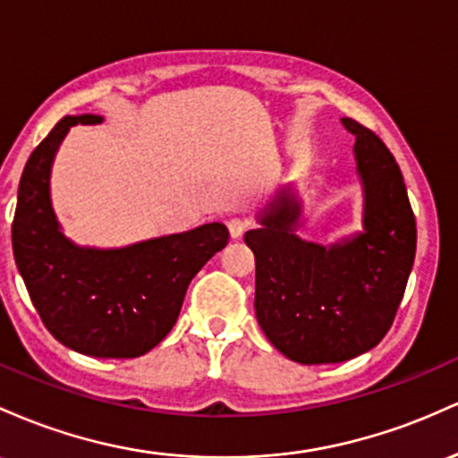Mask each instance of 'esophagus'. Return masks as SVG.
Wrapping results in <instances>:
<instances>
[{"label": "esophagus", "instance_id": "1", "mask_svg": "<svg viewBox=\"0 0 458 458\" xmlns=\"http://www.w3.org/2000/svg\"><path fill=\"white\" fill-rule=\"evenodd\" d=\"M227 227H229L231 238L238 240V238H242L244 231L249 229V220H244V218H229L227 220Z\"/></svg>", "mask_w": 458, "mask_h": 458}]
</instances>
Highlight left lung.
Here are the masks:
<instances>
[{"label":"left lung","mask_w":458,"mask_h":458,"mask_svg":"<svg viewBox=\"0 0 458 458\" xmlns=\"http://www.w3.org/2000/svg\"><path fill=\"white\" fill-rule=\"evenodd\" d=\"M363 229L333 244L307 242L302 201L281 188L246 231L255 253V313L272 346L305 366L372 351L392 327L415 259V216L403 173L381 138L352 118Z\"/></svg>","instance_id":"1"}]
</instances>
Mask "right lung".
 <instances>
[{"mask_svg":"<svg viewBox=\"0 0 458 458\" xmlns=\"http://www.w3.org/2000/svg\"><path fill=\"white\" fill-rule=\"evenodd\" d=\"M104 116H64L34 148L19 182L13 220L17 268L40 320L71 351L133 359L171 333L190 281L229 242L223 223L160 235L121 249L80 246L51 205V166L73 125Z\"/></svg>","mask_w":458,"mask_h":458,"instance_id":"obj_1","label":"right lung"}]
</instances>
